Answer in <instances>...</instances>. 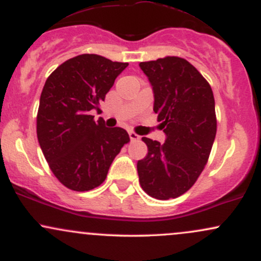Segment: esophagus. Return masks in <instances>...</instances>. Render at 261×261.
Returning <instances> with one entry per match:
<instances>
[{"mask_svg": "<svg viewBox=\"0 0 261 261\" xmlns=\"http://www.w3.org/2000/svg\"><path fill=\"white\" fill-rule=\"evenodd\" d=\"M128 136H130V140H131V141H136V140L140 139L139 135L135 134L134 131H130V133H128Z\"/></svg>", "mask_w": 261, "mask_h": 261, "instance_id": "esophagus-1", "label": "esophagus"}]
</instances>
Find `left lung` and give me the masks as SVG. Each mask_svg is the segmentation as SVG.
Masks as SVG:
<instances>
[{"label":"left lung","instance_id":"obj_1","mask_svg":"<svg viewBox=\"0 0 261 261\" xmlns=\"http://www.w3.org/2000/svg\"><path fill=\"white\" fill-rule=\"evenodd\" d=\"M154 94L153 112L167 139L142 137L148 153L137 162L140 185L158 200L175 199L195 184L216 137L215 98L208 82L178 56L140 62Z\"/></svg>","mask_w":261,"mask_h":261}]
</instances>
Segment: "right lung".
Returning <instances> with one entry per match:
<instances>
[{"instance_id": "right-lung-1", "label": "right lung", "mask_w": 261, "mask_h": 261, "mask_svg": "<svg viewBox=\"0 0 261 261\" xmlns=\"http://www.w3.org/2000/svg\"><path fill=\"white\" fill-rule=\"evenodd\" d=\"M127 62L83 54L47 77L40 95L37 135L45 160L66 188L88 191L106 180L114 158L130 141L126 130L94 121L93 109L112 88Z\"/></svg>"}]
</instances>
